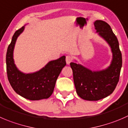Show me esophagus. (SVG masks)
<instances>
[{"label": "esophagus", "instance_id": "34e87169", "mask_svg": "<svg viewBox=\"0 0 128 128\" xmlns=\"http://www.w3.org/2000/svg\"><path fill=\"white\" fill-rule=\"evenodd\" d=\"M72 58L70 56H67L66 58V63L68 64H69L72 61Z\"/></svg>", "mask_w": 128, "mask_h": 128}]
</instances>
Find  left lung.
<instances>
[{
	"mask_svg": "<svg viewBox=\"0 0 128 128\" xmlns=\"http://www.w3.org/2000/svg\"><path fill=\"white\" fill-rule=\"evenodd\" d=\"M94 26L99 35L111 47L112 60L108 68L100 71H92L80 64L70 63L77 94L88 101H98L112 94L119 82L122 67L118 40L110 25L104 21L96 20Z\"/></svg>",
	"mask_w": 128,
	"mask_h": 128,
	"instance_id": "8db88e82",
	"label": "left lung"
}]
</instances>
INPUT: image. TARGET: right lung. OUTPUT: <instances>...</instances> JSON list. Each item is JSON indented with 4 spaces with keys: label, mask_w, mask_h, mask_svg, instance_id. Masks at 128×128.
Masks as SVG:
<instances>
[{
    "label": "right lung",
    "mask_w": 128,
    "mask_h": 128,
    "mask_svg": "<svg viewBox=\"0 0 128 128\" xmlns=\"http://www.w3.org/2000/svg\"><path fill=\"white\" fill-rule=\"evenodd\" d=\"M24 27L17 30L7 49L6 65L8 80L16 93L32 101L47 99L52 94L56 82L62 68L66 65V57L50 61L39 71L24 74L17 69L13 59V51L17 38Z\"/></svg>",
    "instance_id": "1"
}]
</instances>
